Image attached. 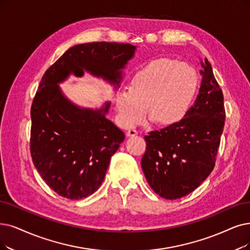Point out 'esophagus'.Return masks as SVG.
<instances>
[{"label":"esophagus","instance_id":"obj_1","mask_svg":"<svg viewBox=\"0 0 250 250\" xmlns=\"http://www.w3.org/2000/svg\"><path fill=\"white\" fill-rule=\"evenodd\" d=\"M137 131L135 130V129H129V130L127 131V133H126V135L128 136V137H132V136H135V135H137Z\"/></svg>","mask_w":250,"mask_h":250}]
</instances>
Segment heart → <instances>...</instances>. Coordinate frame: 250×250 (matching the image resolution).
<instances>
[{"label":"heart","instance_id":"obj_1","mask_svg":"<svg viewBox=\"0 0 250 250\" xmlns=\"http://www.w3.org/2000/svg\"><path fill=\"white\" fill-rule=\"evenodd\" d=\"M198 75L186 62L156 58L133 75L129 89L115 97L118 117L126 128L143 123L147 112L161 125H172L186 116L195 96Z\"/></svg>","mask_w":250,"mask_h":250}]
</instances>
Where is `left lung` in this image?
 Here are the masks:
<instances>
[{
	"label": "left lung",
	"instance_id": "8db88e82",
	"mask_svg": "<svg viewBox=\"0 0 250 250\" xmlns=\"http://www.w3.org/2000/svg\"><path fill=\"white\" fill-rule=\"evenodd\" d=\"M201 66L199 94L186 116L145 136L142 168L153 191L167 200L195 191L215 166L226 119L224 95L207 58Z\"/></svg>",
	"mask_w": 250,
	"mask_h": 250
}]
</instances>
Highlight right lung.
Listing matches in <instances>:
<instances>
[{"instance_id":"obj_1","label":"right lung","mask_w":250,"mask_h":250,"mask_svg":"<svg viewBox=\"0 0 250 250\" xmlns=\"http://www.w3.org/2000/svg\"><path fill=\"white\" fill-rule=\"evenodd\" d=\"M134 50L128 43L77 45L43 75L31 107L29 147L39 174L59 196L79 200L96 192L125 135L104 117L109 103L97 111L80 108L62 94L57 83L86 69L118 85L119 69Z\"/></svg>"}]
</instances>
